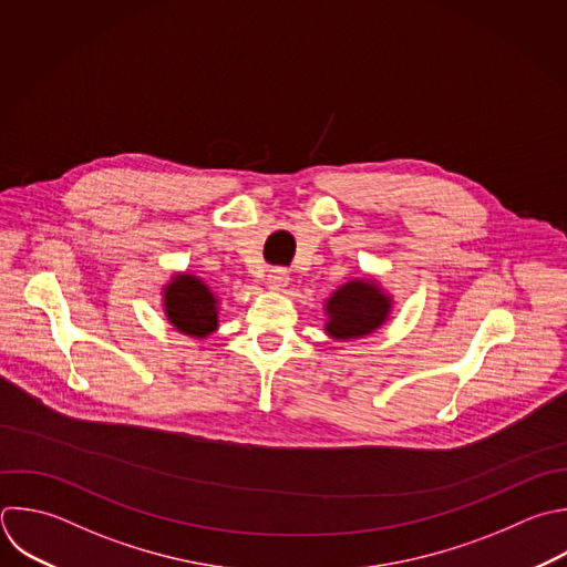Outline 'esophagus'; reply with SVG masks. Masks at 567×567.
<instances>
[{"instance_id": "34e87169", "label": "esophagus", "mask_w": 567, "mask_h": 567, "mask_svg": "<svg viewBox=\"0 0 567 567\" xmlns=\"http://www.w3.org/2000/svg\"><path fill=\"white\" fill-rule=\"evenodd\" d=\"M288 281H290V277H288V270H286V268H272V270L268 272V279H266L268 288L275 290V292L284 290V288L288 286Z\"/></svg>"}]
</instances>
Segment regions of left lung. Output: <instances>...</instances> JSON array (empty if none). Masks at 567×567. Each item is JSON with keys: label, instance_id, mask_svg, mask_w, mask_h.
Returning a JSON list of instances; mask_svg holds the SVG:
<instances>
[{"label": "left lung", "instance_id": "1", "mask_svg": "<svg viewBox=\"0 0 567 567\" xmlns=\"http://www.w3.org/2000/svg\"><path fill=\"white\" fill-rule=\"evenodd\" d=\"M390 297L377 281L352 279L343 284L326 303V332L332 339H359L374 332L390 315Z\"/></svg>", "mask_w": 567, "mask_h": 567}]
</instances>
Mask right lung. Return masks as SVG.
I'll list each match as a JSON object with an SVG mask.
<instances>
[{"label": "right lung", "mask_w": 567, "mask_h": 567, "mask_svg": "<svg viewBox=\"0 0 567 567\" xmlns=\"http://www.w3.org/2000/svg\"><path fill=\"white\" fill-rule=\"evenodd\" d=\"M164 310L184 334L204 339L217 330V299L199 277L175 275L164 288Z\"/></svg>", "instance_id": "1"}]
</instances>
